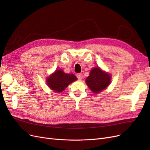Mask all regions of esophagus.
Returning a JSON list of instances; mask_svg holds the SVG:
<instances>
[{
    "mask_svg": "<svg viewBox=\"0 0 150 150\" xmlns=\"http://www.w3.org/2000/svg\"><path fill=\"white\" fill-rule=\"evenodd\" d=\"M76 76H77V78H78V79H82L83 75L82 73H78V74H76Z\"/></svg>",
    "mask_w": 150,
    "mask_h": 150,
    "instance_id": "1",
    "label": "esophagus"
}]
</instances>
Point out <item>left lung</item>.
I'll return each instance as SVG.
<instances>
[{
	"label": "left lung",
	"mask_w": 150,
	"mask_h": 150,
	"mask_svg": "<svg viewBox=\"0 0 150 150\" xmlns=\"http://www.w3.org/2000/svg\"><path fill=\"white\" fill-rule=\"evenodd\" d=\"M86 82L93 93H100L110 84L111 76L99 67H94L86 79Z\"/></svg>",
	"instance_id": "1"
}]
</instances>
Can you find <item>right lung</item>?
<instances>
[{
  "label": "right lung",
  "mask_w": 150,
  "mask_h": 150,
  "mask_svg": "<svg viewBox=\"0 0 150 150\" xmlns=\"http://www.w3.org/2000/svg\"><path fill=\"white\" fill-rule=\"evenodd\" d=\"M77 80L73 74L64 73L62 70H57L47 79L49 87L56 92L61 93L64 90L70 83Z\"/></svg>",
  "instance_id": "obj_1"
}]
</instances>
